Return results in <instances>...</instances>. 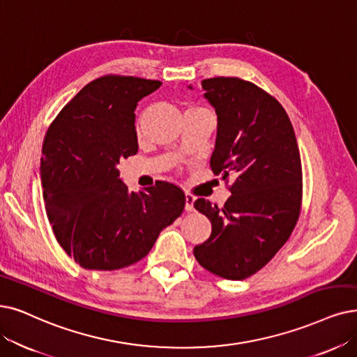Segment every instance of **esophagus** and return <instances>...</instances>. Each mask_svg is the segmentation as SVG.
<instances>
[{"mask_svg":"<svg viewBox=\"0 0 357 357\" xmlns=\"http://www.w3.org/2000/svg\"><path fill=\"white\" fill-rule=\"evenodd\" d=\"M195 196L192 195V193H186V206H184V208H186V211H193L195 208H193V204H195Z\"/></svg>","mask_w":357,"mask_h":357,"instance_id":"34e87169","label":"esophagus"}]
</instances>
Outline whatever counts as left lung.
<instances>
[{
  "instance_id": "left-lung-1",
  "label": "left lung",
  "mask_w": 357,
  "mask_h": 357,
  "mask_svg": "<svg viewBox=\"0 0 357 357\" xmlns=\"http://www.w3.org/2000/svg\"><path fill=\"white\" fill-rule=\"evenodd\" d=\"M218 132L211 168L231 196L222 208L199 197L212 233L195 246L196 261L225 280L258 273L289 240L301 215L303 183L296 135L277 99L240 77L202 80Z\"/></svg>"
}]
</instances>
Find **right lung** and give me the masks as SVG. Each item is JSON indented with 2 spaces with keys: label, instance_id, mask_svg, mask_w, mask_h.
I'll use <instances>...</instances> for the list:
<instances>
[{
  "label": "right lung",
  "instance_id": "add662e5",
  "mask_svg": "<svg viewBox=\"0 0 357 357\" xmlns=\"http://www.w3.org/2000/svg\"><path fill=\"white\" fill-rule=\"evenodd\" d=\"M160 86V80L101 76L48 127L40 158L47 215L56 241L84 269L136 264L184 209L186 196L173 183L129 192L120 178V161L137 153L136 105Z\"/></svg>",
  "mask_w": 357,
  "mask_h": 357
}]
</instances>
